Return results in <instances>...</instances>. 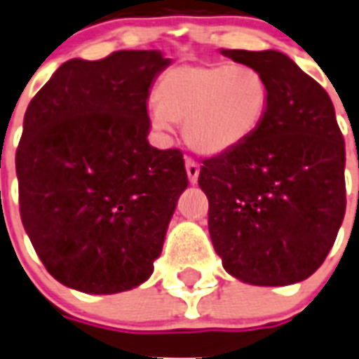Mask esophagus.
Instances as JSON below:
<instances>
[{
  "label": "esophagus",
  "instance_id": "34e87169",
  "mask_svg": "<svg viewBox=\"0 0 359 359\" xmlns=\"http://www.w3.org/2000/svg\"><path fill=\"white\" fill-rule=\"evenodd\" d=\"M186 173H188L189 182H191V184H195V182H197V179H199V164H197L195 160L186 158Z\"/></svg>",
  "mask_w": 359,
  "mask_h": 359
}]
</instances>
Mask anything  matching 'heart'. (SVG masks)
<instances>
[{"mask_svg":"<svg viewBox=\"0 0 359 359\" xmlns=\"http://www.w3.org/2000/svg\"><path fill=\"white\" fill-rule=\"evenodd\" d=\"M151 121L170 130L184 123V138L201 154L238 149L262 127L269 83L260 69L232 62H186L165 69L154 88Z\"/></svg>","mask_w":359,"mask_h":359,"instance_id":"b5f03b06","label":"heart"}]
</instances>
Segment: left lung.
<instances>
[{
	"instance_id": "8db88e82",
	"label": "left lung",
	"mask_w": 359,
	"mask_h": 359,
	"mask_svg": "<svg viewBox=\"0 0 359 359\" xmlns=\"http://www.w3.org/2000/svg\"><path fill=\"white\" fill-rule=\"evenodd\" d=\"M221 53L260 69L271 101L252 138L203 160L210 238L241 282L295 284L321 267L345 217V140L334 104L284 53Z\"/></svg>"
}]
</instances>
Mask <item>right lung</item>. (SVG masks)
Here are the masks:
<instances>
[{
	"label": "right lung",
	"instance_id": "right-lung-1",
	"mask_svg": "<svg viewBox=\"0 0 359 359\" xmlns=\"http://www.w3.org/2000/svg\"><path fill=\"white\" fill-rule=\"evenodd\" d=\"M158 51L72 58L31 99L16 149L20 215L49 275L83 293L133 290L153 273L180 194V149L147 142Z\"/></svg>",
	"mask_w": 359,
	"mask_h": 359
}]
</instances>
